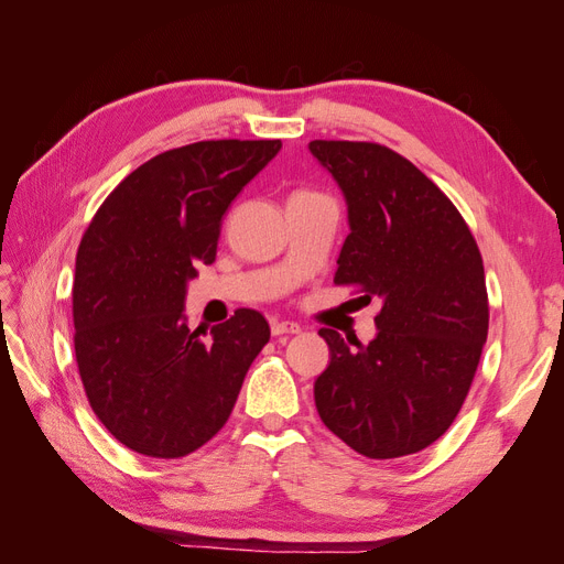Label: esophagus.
<instances>
[{
	"mask_svg": "<svg viewBox=\"0 0 564 564\" xmlns=\"http://www.w3.org/2000/svg\"><path fill=\"white\" fill-rule=\"evenodd\" d=\"M270 332L272 336H282V334H299L301 324L292 319H272L270 322Z\"/></svg>",
	"mask_w": 564,
	"mask_h": 564,
	"instance_id": "34e87169",
	"label": "esophagus"
}]
</instances>
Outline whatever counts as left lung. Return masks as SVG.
<instances>
[{
    "label": "left lung",
    "instance_id": "8db88e82",
    "mask_svg": "<svg viewBox=\"0 0 564 564\" xmlns=\"http://www.w3.org/2000/svg\"><path fill=\"white\" fill-rule=\"evenodd\" d=\"M338 183L350 232L336 284L381 299L369 344L319 329L329 367L315 381L327 429L369 458L416 454L464 404L489 329L480 249L464 216L419 169L379 143L311 141Z\"/></svg>",
    "mask_w": 564,
    "mask_h": 564
}]
</instances>
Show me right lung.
Returning <instances> with one entry per match:
<instances>
[{"instance_id": "right-lung-1", "label": "right lung", "mask_w": 564, "mask_h": 564, "mask_svg": "<svg viewBox=\"0 0 564 564\" xmlns=\"http://www.w3.org/2000/svg\"><path fill=\"white\" fill-rule=\"evenodd\" d=\"M280 141H199L131 172L100 204L75 263V357L94 414L124 447L178 458L224 429L270 327L251 308L187 327V282Z\"/></svg>"}]
</instances>
